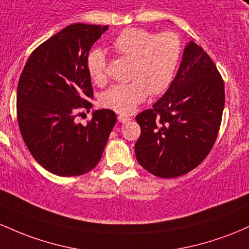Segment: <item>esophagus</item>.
<instances>
[{
    "mask_svg": "<svg viewBox=\"0 0 249 249\" xmlns=\"http://www.w3.org/2000/svg\"><path fill=\"white\" fill-rule=\"evenodd\" d=\"M117 120H119V121L121 122V124H127V122H129L132 119H130L129 116L124 115V114H120V115L117 116Z\"/></svg>",
    "mask_w": 249,
    "mask_h": 249,
    "instance_id": "34e87169",
    "label": "esophagus"
}]
</instances>
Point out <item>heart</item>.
<instances>
[{
    "label": "heart",
    "instance_id": "1",
    "mask_svg": "<svg viewBox=\"0 0 249 249\" xmlns=\"http://www.w3.org/2000/svg\"><path fill=\"white\" fill-rule=\"evenodd\" d=\"M111 47L117 55L130 60L129 83L111 86L100 96L102 107L116 113L129 114L148 96L159 95L170 87L175 77L182 43L174 33H155L142 28H127L116 36ZM91 80L107 82V60L100 49L88 55Z\"/></svg>",
    "mask_w": 249,
    "mask_h": 249
}]
</instances>
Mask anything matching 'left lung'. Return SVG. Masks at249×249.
I'll use <instances>...</instances> for the list:
<instances>
[{
    "mask_svg": "<svg viewBox=\"0 0 249 249\" xmlns=\"http://www.w3.org/2000/svg\"><path fill=\"white\" fill-rule=\"evenodd\" d=\"M225 85L209 55L191 41L177 76L152 109L138 114L136 160L162 178L185 175L207 158L219 134Z\"/></svg>",
    "mask_w": 249,
    "mask_h": 249,
    "instance_id": "left-lung-1",
    "label": "left lung"
}]
</instances>
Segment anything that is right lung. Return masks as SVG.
I'll return each mask as SVG.
<instances>
[{"mask_svg": "<svg viewBox=\"0 0 249 249\" xmlns=\"http://www.w3.org/2000/svg\"><path fill=\"white\" fill-rule=\"evenodd\" d=\"M108 26L74 23L44 41L28 58L18 80L19 132L33 158L58 177H79L96 167L116 124L110 109L90 111L93 99L87 60Z\"/></svg>", "mask_w": 249, "mask_h": 249, "instance_id": "add662e5", "label": "right lung"}]
</instances>
